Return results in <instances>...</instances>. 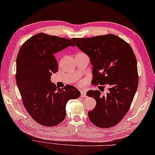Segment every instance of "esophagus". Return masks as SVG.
Wrapping results in <instances>:
<instances>
[{
  "label": "esophagus",
  "mask_w": 155,
  "mask_h": 155,
  "mask_svg": "<svg viewBox=\"0 0 155 155\" xmlns=\"http://www.w3.org/2000/svg\"><path fill=\"white\" fill-rule=\"evenodd\" d=\"M81 96L82 98L86 97V92L85 90H81Z\"/></svg>",
  "instance_id": "34e87169"
}]
</instances>
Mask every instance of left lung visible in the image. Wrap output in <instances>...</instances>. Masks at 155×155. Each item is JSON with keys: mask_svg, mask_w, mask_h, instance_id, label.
<instances>
[{"mask_svg": "<svg viewBox=\"0 0 155 155\" xmlns=\"http://www.w3.org/2000/svg\"><path fill=\"white\" fill-rule=\"evenodd\" d=\"M71 40L90 58L92 84L109 86L106 96L99 90L87 92L96 101L95 108L88 112L90 120L98 127L115 126L129 110L138 88L137 61L132 48L114 34Z\"/></svg>", "mask_w": 155, "mask_h": 155, "instance_id": "obj_1", "label": "left lung"}]
</instances>
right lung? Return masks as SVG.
I'll return each mask as SVG.
<instances>
[{
  "instance_id": "obj_1",
  "label": "right lung",
  "mask_w": 155,
  "mask_h": 155,
  "mask_svg": "<svg viewBox=\"0 0 155 155\" xmlns=\"http://www.w3.org/2000/svg\"><path fill=\"white\" fill-rule=\"evenodd\" d=\"M69 46H75L72 40L39 33L26 40L17 54L16 81L23 104L33 119L44 126L61 123L66 117L67 103L81 94L74 86L59 88L51 82L52 73L58 71L54 54Z\"/></svg>"
}]
</instances>
